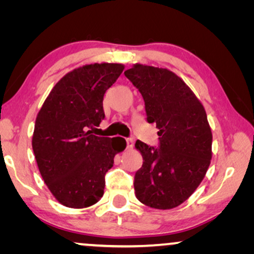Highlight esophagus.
Here are the masks:
<instances>
[{"mask_svg":"<svg viewBox=\"0 0 254 254\" xmlns=\"http://www.w3.org/2000/svg\"><path fill=\"white\" fill-rule=\"evenodd\" d=\"M126 142H127V149H128V150H129V149H133L134 141L131 140V138H127Z\"/></svg>","mask_w":254,"mask_h":254,"instance_id":"esophagus-1","label":"esophagus"}]
</instances>
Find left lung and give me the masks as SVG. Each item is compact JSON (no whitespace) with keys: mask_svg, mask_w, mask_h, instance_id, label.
<instances>
[{"mask_svg":"<svg viewBox=\"0 0 254 254\" xmlns=\"http://www.w3.org/2000/svg\"><path fill=\"white\" fill-rule=\"evenodd\" d=\"M125 76L143 97L147 121L159 129V148L135 143L143 158L135 195L148 207L172 209L192 195L209 168L213 134L206 110L169 69L135 64Z\"/></svg>","mask_w":254,"mask_h":254,"instance_id":"left-lung-1","label":"left lung"}]
</instances>
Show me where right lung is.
I'll use <instances>...</instances> for the list:
<instances>
[{
    "label": "right lung",
    "instance_id": "obj_1",
    "mask_svg": "<svg viewBox=\"0 0 254 254\" xmlns=\"http://www.w3.org/2000/svg\"><path fill=\"white\" fill-rule=\"evenodd\" d=\"M121 64H91L65 74L38 112L32 149L45 184L61 204L86 208L102 199L105 173L126 148L120 137L92 134L105 118L103 99L124 71Z\"/></svg>",
    "mask_w": 254,
    "mask_h": 254
}]
</instances>
